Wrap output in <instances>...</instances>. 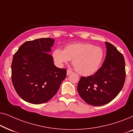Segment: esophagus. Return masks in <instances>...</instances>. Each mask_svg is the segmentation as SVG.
<instances>
[{
	"label": "esophagus",
	"instance_id": "esophagus-1",
	"mask_svg": "<svg viewBox=\"0 0 133 133\" xmlns=\"http://www.w3.org/2000/svg\"><path fill=\"white\" fill-rule=\"evenodd\" d=\"M72 71H71V70H67V71H66V74H67V76L70 75V74L71 73H72Z\"/></svg>",
	"mask_w": 133,
	"mask_h": 133
}]
</instances>
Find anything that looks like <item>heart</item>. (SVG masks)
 Here are the masks:
<instances>
[{
  "instance_id": "1",
  "label": "heart",
  "mask_w": 133,
  "mask_h": 133,
  "mask_svg": "<svg viewBox=\"0 0 133 133\" xmlns=\"http://www.w3.org/2000/svg\"><path fill=\"white\" fill-rule=\"evenodd\" d=\"M104 51L101 47L88 43H76L66 45L64 50L57 48L52 56L57 66H62L72 59V63L78 73L83 76L96 72L104 59Z\"/></svg>"
}]
</instances>
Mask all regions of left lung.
Listing matches in <instances>:
<instances>
[{
	"mask_svg": "<svg viewBox=\"0 0 133 133\" xmlns=\"http://www.w3.org/2000/svg\"><path fill=\"white\" fill-rule=\"evenodd\" d=\"M107 56L102 66L93 75L81 77L77 91L88 104L101 106L112 101L122 89L125 81L123 54L106 42Z\"/></svg>",
	"mask_w": 133,
	"mask_h": 133,
	"instance_id": "1",
	"label": "left lung"
}]
</instances>
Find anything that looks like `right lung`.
<instances>
[{"label": "right lung", "instance_id": "1", "mask_svg": "<svg viewBox=\"0 0 133 133\" xmlns=\"http://www.w3.org/2000/svg\"><path fill=\"white\" fill-rule=\"evenodd\" d=\"M54 42L51 38L26 41L14 54L12 85L18 95L27 102L41 104L50 101L66 77V69L56 67L49 54Z\"/></svg>", "mask_w": 133, "mask_h": 133}]
</instances>
